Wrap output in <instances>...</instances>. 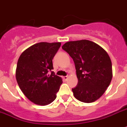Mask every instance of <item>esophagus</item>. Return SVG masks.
Instances as JSON below:
<instances>
[{"label":"esophagus","mask_w":127,"mask_h":127,"mask_svg":"<svg viewBox=\"0 0 127 127\" xmlns=\"http://www.w3.org/2000/svg\"><path fill=\"white\" fill-rule=\"evenodd\" d=\"M63 78L64 81H67V80H68V76H63Z\"/></svg>","instance_id":"obj_1"}]
</instances>
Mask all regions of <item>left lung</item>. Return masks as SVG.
Here are the masks:
<instances>
[{"label": "left lung", "instance_id": "obj_1", "mask_svg": "<svg viewBox=\"0 0 127 127\" xmlns=\"http://www.w3.org/2000/svg\"><path fill=\"white\" fill-rule=\"evenodd\" d=\"M62 49L73 59L78 84L72 89L78 100L91 103L102 96L113 76L111 59L106 51L88 40L70 41Z\"/></svg>", "mask_w": 127, "mask_h": 127}]
</instances>
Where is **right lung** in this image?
Instances as JSON below:
<instances>
[{
  "mask_svg": "<svg viewBox=\"0 0 127 127\" xmlns=\"http://www.w3.org/2000/svg\"><path fill=\"white\" fill-rule=\"evenodd\" d=\"M61 45L60 42H40L19 56L16 71L17 82L25 96L36 104L45 106L56 98L63 81L51 70L52 59Z\"/></svg>",
  "mask_w": 127,
  "mask_h": 127,
  "instance_id": "add662e5",
  "label": "right lung"
}]
</instances>
